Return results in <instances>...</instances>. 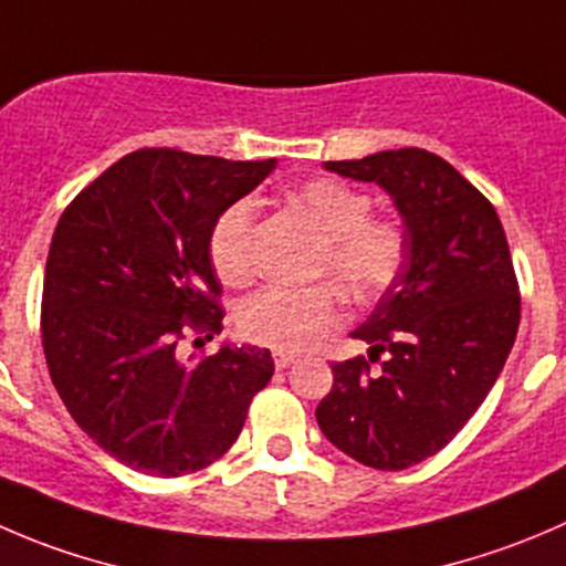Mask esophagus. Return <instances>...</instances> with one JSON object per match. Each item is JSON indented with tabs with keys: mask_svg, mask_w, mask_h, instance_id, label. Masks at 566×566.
Listing matches in <instances>:
<instances>
[{
	"mask_svg": "<svg viewBox=\"0 0 566 566\" xmlns=\"http://www.w3.org/2000/svg\"><path fill=\"white\" fill-rule=\"evenodd\" d=\"M273 361H276L279 370H284V367L295 365V361H298V356L290 354V350H276V354H273Z\"/></svg>",
	"mask_w": 566,
	"mask_h": 566,
	"instance_id": "obj_1",
	"label": "esophagus"
}]
</instances>
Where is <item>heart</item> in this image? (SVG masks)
Masks as SVG:
<instances>
[{"label":"heart","mask_w":566,"mask_h":566,"mask_svg":"<svg viewBox=\"0 0 566 566\" xmlns=\"http://www.w3.org/2000/svg\"><path fill=\"white\" fill-rule=\"evenodd\" d=\"M290 201L323 238L317 271L354 298H373L392 284L403 265L406 238L398 223L370 218V196L339 179H312L295 188ZM254 201H234L212 229V265L227 282H245L254 273ZM337 317V293L328 284L265 287L243 304L240 328L268 348L301 350L317 343Z\"/></svg>","instance_id":"obj_1"}]
</instances>
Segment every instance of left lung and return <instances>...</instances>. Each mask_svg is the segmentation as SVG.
I'll list each match as a JSON object with an SVG mask.
<instances>
[{
  "label": "left lung",
  "mask_w": 566,
  "mask_h": 566,
  "mask_svg": "<svg viewBox=\"0 0 566 566\" xmlns=\"http://www.w3.org/2000/svg\"><path fill=\"white\" fill-rule=\"evenodd\" d=\"M373 182L403 221L406 256L376 310L350 337L384 354L334 361L315 417L334 448L376 470L434 457L475 415L501 376L520 326V290L495 207L426 149L323 163Z\"/></svg>",
  "instance_id": "8db88e82"
}]
</instances>
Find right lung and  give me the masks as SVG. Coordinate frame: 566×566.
Segmentation results:
<instances>
[{
  "label": "right lung",
  "instance_id": "right-lung-1",
  "mask_svg": "<svg viewBox=\"0 0 566 566\" xmlns=\"http://www.w3.org/2000/svg\"><path fill=\"white\" fill-rule=\"evenodd\" d=\"M273 168L132 151L60 216L43 276L49 376L76 426L137 473L177 479L210 468L271 381L268 348L223 343L216 356L185 361L179 339L221 332L212 229Z\"/></svg>",
  "mask_w": 566,
  "mask_h": 566
}]
</instances>
